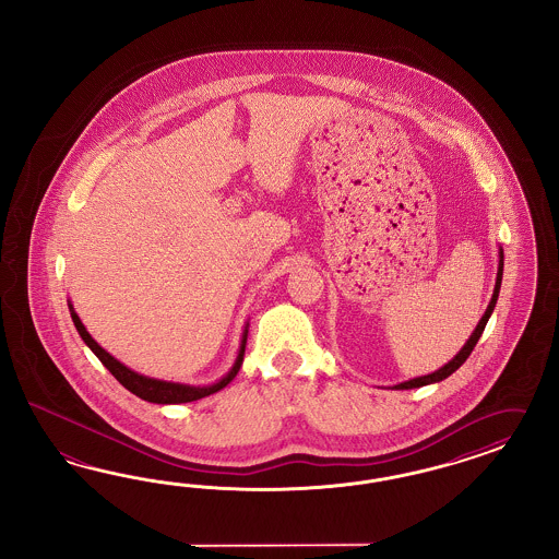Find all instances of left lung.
Listing matches in <instances>:
<instances>
[{
	"label": "left lung",
	"mask_w": 559,
	"mask_h": 559,
	"mask_svg": "<svg viewBox=\"0 0 559 559\" xmlns=\"http://www.w3.org/2000/svg\"><path fill=\"white\" fill-rule=\"evenodd\" d=\"M502 271H504V252H502V248H500V262H498V274H496V287H493V295H491L490 305H488V309H486V313L481 316V320L477 323V328L474 330V334L469 336V340L465 342V346L459 350L457 355L453 360H449L444 367H440L439 371L430 372V374H424V377H416V379H409V381H404V383H400V385H395L393 390H414V388H423V385H430V383H439L442 379H447L449 374H453V372L457 371L459 367L467 360V356L472 355V350L475 348V344H477V340L479 336L484 334V328H486V323L490 320L491 311H493V307H496V301H498V293H500V285H502Z\"/></svg>",
	"instance_id": "left-lung-1"
}]
</instances>
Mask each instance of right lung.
Listing matches in <instances>:
<instances>
[{
    "mask_svg": "<svg viewBox=\"0 0 559 559\" xmlns=\"http://www.w3.org/2000/svg\"><path fill=\"white\" fill-rule=\"evenodd\" d=\"M69 311H71V320L75 323L80 336L90 346V350L100 358L102 365L115 374V379L119 381L122 388H127L131 393H135L136 397H141L145 402H152V404H187V402H197L201 397H206L211 393H217L236 377L241 362H243L246 340H248V323H246V330H243V336H241V346H239V355H237L231 371L227 372L217 383L206 385V388H194V385H185V383H171V381L152 379V377H145V374L131 371L129 367H124L122 362H119L115 356L108 355L100 344L87 334L84 323L80 320V316L73 311V305L71 304H69Z\"/></svg>",
    "mask_w": 559,
    "mask_h": 559,
    "instance_id": "1",
    "label": "right lung"
}]
</instances>
